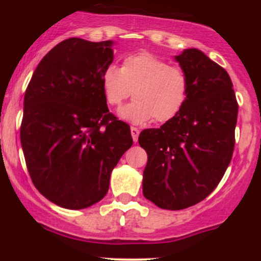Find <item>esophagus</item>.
<instances>
[{"instance_id": "esophagus-1", "label": "esophagus", "mask_w": 261, "mask_h": 261, "mask_svg": "<svg viewBox=\"0 0 261 261\" xmlns=\"http://www.w3.org/2000/svg\"><path fill=\"white\" fill-rule=\"evenodd\" d=\"M130 130H131V136H133V140L136 143V141H138V138H139V134H140V131H139L138 127H134V126L130 128Z\"/></svg>"}]
</instances>
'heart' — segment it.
Wrapping results in <instances>:
<instances>
[{
    "label": "heart",
    "mask_w": 261,
    "mask_h": 261,
    "mask_svg": "<svg viewBox=\"0 0 261 261\" xmlns=\"http://www.w3.org/2000/svg\"><path fill=\"white\" fill-rule=\"evenodd\" d=\"M105 101L118 107L133 93L135 101L122 107V120L143 125L155 118L167 122L175 117L186 105L189 81L181 68L150 53H138L122 60L121 69L110 65L101 77Z\"/></svg>",
    "instance_id": "1"
}]
</instances>
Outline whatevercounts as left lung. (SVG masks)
<instances>
[{
    "mask_svg": "<svg viewBox=\"0 0 261 261\" xmlns=\"http://www.w3.org/2000/svg\"><path fill=\"white\" fill-rule=\"evenodd\" d=\"M189 81L181 111L139 136L145 149L143 193L163 210L203 201L222 179L235 146L239 105L228 73L198 49L175 55Z\"/></svg>",
    "mask_w": 261,
    "mask_h": 261,
    "instance_id": "1",
    "label": "left lung"
}]
</instances>
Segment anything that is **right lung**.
Wrapping results in <instances>:
<instances>
[{"label":"right lung","instance_id":"obj_1","mask_svg":"<svg viewBox=\"0 0 261 261\" xmlns=\"http://www.w3.org/2000/svg\"><path fill=\"white\" fill-rule=\"evenodd\" d=\"M112 41L70 38L36 67L23 98L21 146L34 186L57 206L82 210L107 194L133 145L130 126L109 111L101 88Z\"/></svg>","mask_w":261,"mask_h":261}]
</instances>
